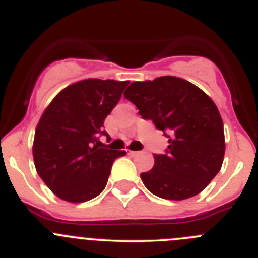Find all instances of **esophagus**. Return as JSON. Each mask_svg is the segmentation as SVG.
<instances>
[{
	"instance_id": "esophagus-1",
	"label": "esophagus",
	"mask_w": 258,
	"mask_h": 258,
	"mask_svg": "<svg viewBox=\"0 0 258 258\" xmlns=\"http://www.w3.org/2000/svg\"><path fill=\"white\" fill-rule=\"evenodd\" d=\"M127 152H128V155H131V156H135V155L140 154V151H132V150H127Z\"/></svg>"
}]
</instances>
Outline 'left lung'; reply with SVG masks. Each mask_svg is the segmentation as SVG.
<instances>
[{
    "instance_id": "left-lung-1",
    "label": "left lung",
    "mask_w": 258,
    "mask_h": 258,
    "mask_svg": "<svg viewBox=\"0 0 258 258\" xmlns=\"http://www.w3.org/2000/svg\"><path fill=\"white\" fill-rule=\"evenodd\" d=\"M123 96L142 118L169 134L166 154L154 155V167L141 174L147 190L169 201L199 194L219 172L226 151L216 103L201 88L171 76L134 82Z\"/></svg>"
}]
</instances>
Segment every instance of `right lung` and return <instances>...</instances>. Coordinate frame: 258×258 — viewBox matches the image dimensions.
I'll return each mask as SVG.
<instances>
[{"mask_svg":"<svg viewBox=\"0 0 258 258\" xmlns=\"http://www.w3.org/2000/svg\"><path fill=\"white\" fill-rule=\"evenodd\" d=\"M130 82L84 79L55 96L35 130L36 171L57 198L83 203L106 187L112 164L126 151L104 149V119Z\"/></svg>","mask_w":258,"mask_h":258,"instance_id":"obj_1","label":"right lung"}]
</instances>
